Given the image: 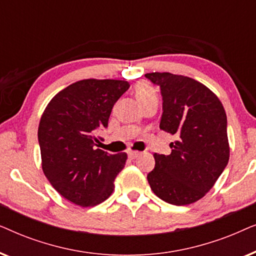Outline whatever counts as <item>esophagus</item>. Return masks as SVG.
<instances>
[{"label":"esophagus","mask_w":256,"mask_h":256,"mask_svg":"<svg viewBox=\"0 0 256 256\" xmlns=\"http://www.w3.org/2000/svg\"><path fill=\"white\" fill-rule=\"evenodd\" d=\"M140 154H141L140 152H134V150H130V152H128V157L130 160H134L140 155Z\"/></svg>","instance_id":"obj_1"}]
</instances>
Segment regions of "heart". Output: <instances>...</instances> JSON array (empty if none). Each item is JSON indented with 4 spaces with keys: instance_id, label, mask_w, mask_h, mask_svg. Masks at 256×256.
<instances>
[{
    "instance_id": "obj_1",
    "label": "heart",
    "mask_w": 256,
    "mask_h": 256,
    "mask_svg": "<svg viewBox=\"0 0 256 256\" xmlns=\"http://www.w3.org/2000/svg\"><path fill=\"white\" fill-rule=\"evenodd\" d=\"M135 93L141 104H144L146 101L152 99V98H157L156 90L152 87V84L148 82H144V80L136 84Z\"/></svg>"
}]
</instances>
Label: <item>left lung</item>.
<instances>
[{
  "label": "left lung",
  "instance_id": "8db88e82",
  "mask_svg": "<svg viewBox=\"0 0 256 256\" xmlns=\"http://www.w3.org/2000/svg\"><path fill=\"white\" fill-rule=\"evenodd\" d=\"M160 87L163 114L160 128L176 141L170 155L154 154L148 174L154 194L172 205H188L204 197L230 160L227 118L218 96L197 80L169 72L146 73Z\"/></svg>",
  "mask_w": 256,
  "mask_h": 256
}]
</instances>
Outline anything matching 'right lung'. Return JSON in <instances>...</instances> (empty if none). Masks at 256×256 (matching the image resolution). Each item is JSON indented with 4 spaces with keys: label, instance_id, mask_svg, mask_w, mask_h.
<instances>
[{
    "label": "right lung",
    "instance_id": "obj_1",
    "mask_svg": "<svg viewBox=\"0 0 256 256\" xmlns=\"http://www.w3.org/2000/svg\"><path fill=\"white\" fill-rule=\"evenodd\" d=\"M113 79H84L52 98L38 127L42 169L58 194L87 208L113 194L114 180L124 169L127 154L110 155L98 148L112 108L129 88Z\"/></svg>",
    "mask_w": 256,
    "mask_h": 256
}]
</instances>
